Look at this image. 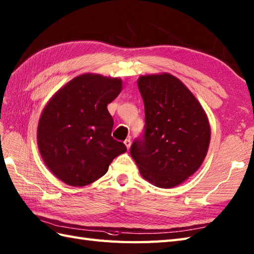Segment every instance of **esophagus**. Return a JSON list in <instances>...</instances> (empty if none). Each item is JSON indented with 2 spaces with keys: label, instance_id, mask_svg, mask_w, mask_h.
Listing matches in <instances>:
<instances>
[{
  "label": "esophagus",
  "instance_id": "obj_1",
  "mask_svg": "<svg viewBox=\"0 0 254 254\" xmlns=\"http://www.w3.org/2000/svg\"><path fill=\"white\" fill-rule=\"evenodd\" d=\"M124 143H125V145H126V148L129 150V148H130V145H131V140L130 139H126L125 141H124Z\"/></svg>",
  "mask_w": 254,
  "mask_h": 254
}]
</instances>
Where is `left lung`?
I'll return each mask as SVG.
<instances>
[{
	"mask_svg": "<svg viewBox=\"0 0 254 254\" xmlns=\"http://www.w3.org/2000/svg\"><path fill=\"white\" fill-rule=\"evenodd\" d=\"M138 88L145 125L143 136L131 145V157L149 183L176 187L205 159L211 140L207 116L190 90L167 72L141 76Z\"/></svg>",
	"mask_w": 254,
	"mask_h": 254,
	"instance_id": "left-lung-1",
	"label": "left lung"
}]
</instances>
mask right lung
Here are the masks:
<instances>
[{
	"label": "right lung",
	"instance_id": "add662e5",
	"mask_svg": "<svg viewBox=\"0 0 254 254\" xmlns=\"http://www.w3.org/2000/svg\"><path fill=\"white\" fill-rule=\"evenodd\" d=\"M122 87L120 78L83 74L62 87L42 111L37 130L39 151L63 183L75 187L91 184L127 151L111 136L114 121L108 111Z\"/></svg>",
	"mask_w": 254,
	"mask_h": 254
}]
</instances>
